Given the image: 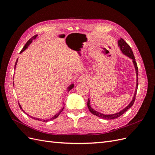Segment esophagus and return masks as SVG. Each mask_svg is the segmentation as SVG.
Here are the masks:
<instances>
[{"label": "esophagus", "instance_id": "esophagus-1", "mask_svg": "<svg viewBox=\"0 0 155 155\" xmlns=\"http://www.w3.org/2000/svg\"><path fill=\"white\" fill-rule=\"evenodd\" d=\"M87 78L85 76H80V77L78 78V82H87Z\"/></svg>", "mask_w": 155, "mask_h": 155}]
</instances>
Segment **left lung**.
<instances>
[{
  "label": "left lung",
  "instance_id": "1",
  "mask_svg": "<svg viewBox=\"0 0 155 155\" xmlns=\"http://www.w3.org/2000/svg\"><path fill=\"white\" fill-rule=\"evenodd\" d=\"M118 46L120 47V50L122 51L123 54H124L125 55H126L127 56H128L129 58H130V59H132L133 61V63L134 65V67H135V70H136V73H137V87H136V90H135V92H134V97L133 98L132 101H130V104H129L128 106H127L124 109L121 110V111L117 112L116 114H101L99 112H97L96 110H94L91 107L90 105V100L89 99L87 101V107H88V109H89V111H90L91 113L94 115H96L98 117H100L101 118L103 119H105V120H112V119H115L118 118L121 115H122L128 109H129L130 108L132 107L134 104V102L135 101L136 99V95H137V89H138V66H137V63L135 61V58H134V55L133 54V52L132 51V49L130 47V46L126 43V42L123 39H120V40H118Z\"/></svg>",
  "mask_w": 155,
  "mask_h": 155
}]
</instances>
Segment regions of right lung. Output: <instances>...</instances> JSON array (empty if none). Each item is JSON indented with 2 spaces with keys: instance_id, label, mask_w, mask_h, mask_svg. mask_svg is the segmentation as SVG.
Masks as SVG:
<instances>
[{
  "instance_id": "add662e5",
  "label": "right lung",
  "mask_w": 155,
  "mask_h": 155,
  "mask_svg": "<svg viewBox=\"0 0 155 155\" xmlns=\"http://www.w3.org/2000/svg\"><path fill=\"white\" fill-rule=\"evenodd\" d=\"M37 36V35H34V36H33L32 37H31V38L30 39H29L28 41H27V43H26V45H25V46H24V47H23V48L22 49V50L21 51V52L20 53H22V51H24L25 50H26L27 48H28V46L29 45H30V44L31 43V42H32V41H33V39H35V38H36V37ZM17 61H18V59H17V61H16V62H15V67H16V64H17ZM74 87V84H72V85H70L69 87H68V91H69L70 90H71V89L72 88ZM18 105H19V107H20V108H21V109H22V110L23 111V112H25V113L26 114H27L28 116H29L28 114H26V112L24 111V110H23V109H22V107H21V106L20 105V104H18ZM63 109H64V107H63L62 108V109L59 112H58V114H56L55 116H54L53 117H52V118H50V119H47V120H41V119H39V118H34V117H32V116H30L31 117V118H33V119H34V120H39V121H45V122H47V121H50V120H54V119H55L56 118H58V117L59 116V115L61 114V112L63 111Z\"/></svg>"
}]
</instances>
